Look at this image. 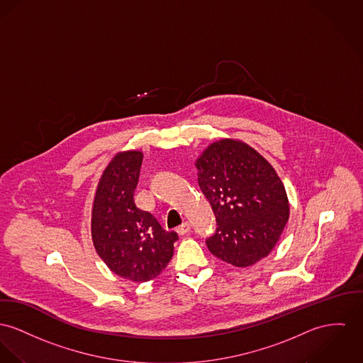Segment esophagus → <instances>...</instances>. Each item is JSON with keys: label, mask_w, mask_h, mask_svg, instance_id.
Segmentation results:
<instances>
[{"label": "esophagus", "mask_w": 363, "mask_h": 363, "mask_svg": "<svg viewBox=\"0 0 363 363\" xmlns=\"http://www.w3.org/2000/svg\"><path fill=\"white\" fill-rule=\"evenodd\" d=\"M189 230H191V223H186V221L177 228V232H178V235H179V236L186 235Z\"/></svg>", "instance_id": "34e87169"}]
</instances>
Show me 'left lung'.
<instances>
[{
  "instance_id": "8db88e82",
  "label": "left lung",
  "mask_w": 363,
  "mask_h": 363,
  "mask_svg": "<svg viewBox=\"0 0 363 363\" xmlns=\"http://www.w3.org/2000/svg\"><path fill=\"white\" fill-rule=\"evenodd\" d=\"M196 167L217 221L206 239L208 250L235 267L267 257L289 220L287 196L275 169L249 145L232 140L210 145Z\"/></svg>"
}]
</instances>
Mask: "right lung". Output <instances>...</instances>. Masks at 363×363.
<instances>
[{
    "label": "right lung",
    "instance_id": "1",
    "mask_svg": "<svg viewBox=\"0 0 363 363\" xmlns=\"http://www.w3.org/2000/svg\"><path fill=\"white\" fill-rule=\"evenodd\" d=\"M143 155L118 153L104 171L92 207V240L99 257L116 275L147 281L167 267L177 232H167L147 211L137 207L134 194Z\"/></svg>",
    "mask_w": 363,
    "mask_h": 363
}]
</instances>
